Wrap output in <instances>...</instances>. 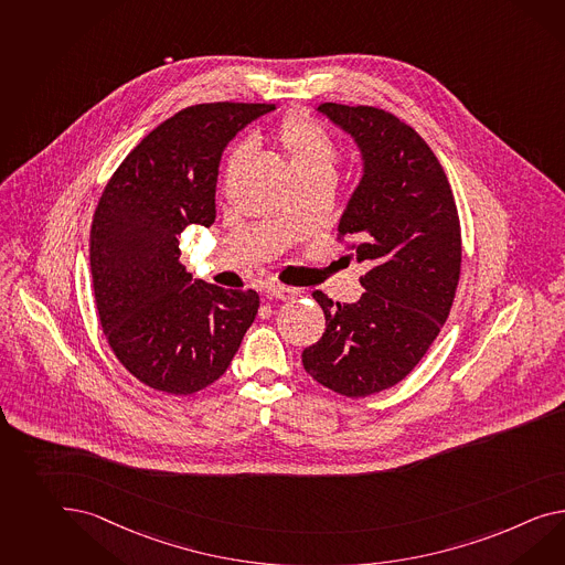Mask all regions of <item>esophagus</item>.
Masks as SVG:
<instances>
[{
    "label": "esophagus",
    "instance_id": "1",
    "mask_svg": "<svg viewBox=\"0 0 565 565\" xmlns=\"http://www.w3.org/2000/svg\"><path fill=\"white\" fill-rule=\"evenodd\" d=\"M266 295H268L270 299L290 301V299H297V297H301V290L292 289V287H285V285H276V282H270V285H266Z\"/></svg>",
    "mask_w": 565,
    "mask_h": 565
}]
</instances>
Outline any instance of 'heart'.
I'll return each mask as SVG.
<instances>
[{
  "mask_svg": "<svg viewBox=\"0 0 565 565\" xmlns=\"http://www.w3.org/2000/svg\"><path fill=\"white\" fill-rule=\"evenodd\" d=\"M278 141L289 158L292 174H333L338 151L332 137L316 120L305 115L287 116L278 129ZM247 151V143H235L230 151V168L242 160Z\"/></svg>",
  "mask_w": 565,
  "mask_h": 565,
  "instance_id": "obj_1",
  "label": "heart"
}]
</instances>
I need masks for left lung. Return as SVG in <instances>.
Instances as JSON below:
<instances>
[{"label": "left lung", "instance_id": "obj_1", "mask_svg": "<svg viewBox=\"0 0 565 565\" xmlns=\"http://www.w3.org/2000/svg\"><path fill=\"white\" fill-rule=\"evenodd\" d=\"M361 151L362 178L338 223L350 256L369 266L356 303L313 299L326 332L303 350L323 387L366 397L399 383L449 318L461 275V225L443 166L397 116L373 106L319 104Z\"/></svg>", "mask_w": 565, "mask_h": 565}]
</instances>
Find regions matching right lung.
Here are the masks:
<instances>
[{"mask_svg":"<svg viewBox=\"0 0 565 565\" xmlns=\"http://www.w3.org/2000/svg\"><path fill=\"white\" fill-rule=\"evenodd\" d=\"M270 110L189 106L143 137L102 192L89 232L98 318L116 359L151 390L192 395L215 383L258 313L256 290L192 278L178 235L215 223L223 149Z\"/></svg>","mask_w":565,"mask_h":565,"instance_id":"1","label":"right lung"}]
</instances>
